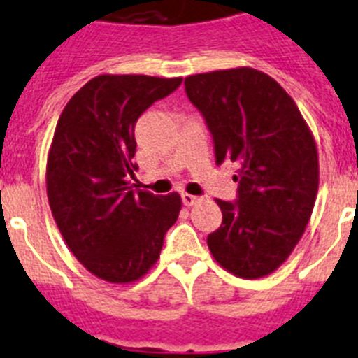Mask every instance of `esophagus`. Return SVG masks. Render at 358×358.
Returning <instances> with one entry per match:
<instances>
[{"label": "esophagus", "instance_id": "34e87169", "mask_svg": "<svg viewBox=\"0 0 358 358\" xmlns=\"http://www.w3.org/2000/svg\"><path fill=\"white\" fill-rule=\"evenodd\" d=\"M181 199H182V204H185V206H194V204H197V202L201 201V197H197V195H192V194H182Z\"/></svg>", "mask_w": 358, "mask_h": 358}]
</instances>
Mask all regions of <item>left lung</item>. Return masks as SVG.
I'll list each match as a JSON object with an SVG mask.
<instances>
[{
    "label": "left lung",
    "instance_id": "8db88e82",
    "mask_svg": "<svg viewBox=\"0 0 358 358\" xmlns=\"http://www.w3.org/2000/svg\"><path fill=\"white\" fill-rule=\"evenodd\" d=\"M202 113L215 163L236 164V202L217 199L222 226L208 248L227 273L256 280L274 273L306 229L319 188L312 131L290 94L255 68L218 69L185 78Z\"/></svg>",
    "mask_w": 358,
    "mask_h": 358
}]
</instances>
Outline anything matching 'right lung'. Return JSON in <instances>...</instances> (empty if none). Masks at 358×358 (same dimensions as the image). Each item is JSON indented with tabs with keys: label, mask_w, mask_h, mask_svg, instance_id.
<instances>
[{
	"label": "right lung",
	"mask_w": 358,
	"mask_h": 358,
	"mask_svg": "<svg viewBox=\"0 0 358 358\" xmlns=\"http://www.w3.org/2000/svg\"><path fill=\"white\" fill-rule=\"evenodd\" d=\"M182 78L98 75L59 116L46 163L50 208L69 251L91 274L132 283L154 267L181 197L134 188V125Z\"/></svg>",
	"instance_id": "add662e5"
}]
</instances>
